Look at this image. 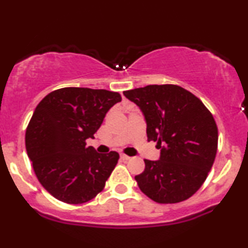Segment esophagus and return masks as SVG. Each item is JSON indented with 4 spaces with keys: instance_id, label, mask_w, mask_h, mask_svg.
Instances as JSON below:
<instances>
[{
    "instance_id": "1",
    "label": "esophagus",
    "mask_w": 248,
    "mask_h": 248,
    "mask_svg": "<svg viewBox=\"0 0 248 248\" xmlns=\"http://www.w3.org/2000/svg\"><path fill=\"white\" fill-rule=\"evenodd\" d=\"M120 157H121L122 160H129L130 159L129 156H127V155H124V154L120 155Z\"/></svg>"
}]
</instances>
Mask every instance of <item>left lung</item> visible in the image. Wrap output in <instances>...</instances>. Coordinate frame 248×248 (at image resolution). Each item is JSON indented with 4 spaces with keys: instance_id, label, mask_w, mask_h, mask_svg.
<instances>
[{
    "instance_id": "left-lung-1",
    "label": "left lung",
    "mask_w": 248,
    "mask_h": 248,
    "mask_svg": "<svg viewBox=\"0 0 248 248\" xmlns=\"http://www.w3.org/2000/svg\"><path fill=\"white\" fill-rule=\"evenodd\" d=\"M147 122L148 141H157L158 160L144 159L140 189L158 203L187 200L208 177L217 153L214 116L198 97L178 85H147L124 91Z\"/></svg>"
}]
</instances>
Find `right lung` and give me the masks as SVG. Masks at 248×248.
Segmentation results:
<instances>
[{
  "label": "right lung",
  "instance_id": "1",
  "mask_svg": "<svg viewBox=\"0 0 248 248\" xmlns=\"http://www.w3.org/2000/svg\"><path fill=\"white\" fill-rule=\"evenodd\" d=\"M118 92L63 88L35 107L26 129L28 156L38 180L50 195L70 204L84 203L105 187L119 154H98L85 141L94 139Z\"/></svg>",
  "mask_w": 248,
  "mask_h": 248
}]
</instances>
